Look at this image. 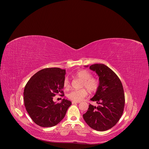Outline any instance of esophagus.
<instances>
[{"label": "esophagus", "instance_id": "1", "mask_svg": "<svg viewBox=\"0 0 149 149\" xmlns=\"http://www.w3.org/2000/svg\"><path fill=\"white\" fill-rule=\"evenodd\" d=\"M80 103V102H74V101H73L72 102V104H77V103Z\"/></svg>", "mask_w": 149, "mask_h": 149}]
</instances>
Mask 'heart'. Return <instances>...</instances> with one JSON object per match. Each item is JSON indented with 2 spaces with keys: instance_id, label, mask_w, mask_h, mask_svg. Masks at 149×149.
I'll use <instances>...</instances> for the list:
<instances>
[{
  "instance_id": "1",
  "label": "heart",
  "mask_w": 149,
  "mask_h": 149,
  "mask_svg": "<svg viewBox=\"0 0 149 149\" xmlns=\"http://www.w3.org/2000/svg\"><path fill=\"white\" fill-rule=\"evenodd\" d=\"M74 76L82 81L80 87L83 88L78 90H73L69 92L68 95V97L69 99L74 102H80L87 95V91L90 93H93L97 91L99 86V80L95 77H91V74L84 69H80L77 71ZM64 87L66 89H68L70 88V82L68 77L64 79L63 82Z\"/></svg>"
}]
</instances>
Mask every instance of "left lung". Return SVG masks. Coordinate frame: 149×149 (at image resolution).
<instances>
[{
	"instance_id": "1",
	"label": "left lung",
	"mask_w": 149,
	"mask_h": 149,
	"mask_svg": "<svg viewBox=\"0 0 149 149\" xmlns=\"http://www.w3.org/2000/svg\"><path fill=\"white\" fill-rule=\"evenodd\" d=\"M89 68L99 77V88L91 99L99 106L90 104L83 118L90 127L104 131L113 127L123 114L125 104L124 90L118 76L106 65L94 64Z\"/></svg>"
}]
</instances>
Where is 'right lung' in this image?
<instances>
[{
    "label": "right lung",
    "instance_id": "add662e5",
    "mask_svg": "<svg viewBox=\"0 0 149 149\" xmlns=\"http://www.w3.org/2000/svg\"><path fill=\"white\" fill-rule=\"evenodd\" d=\"M65 70L60 68H45L34 74L24 89V103L33 121L43 127L57 125L65 117L72 102L63 99L60 103L53 101L57 94L64 95Z\"/></svg>",
    "mask_w": 149,
    "mask_h": 149
}]
</instances>
